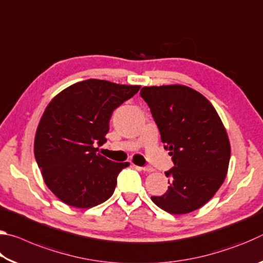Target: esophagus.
I'll list each match as a JSON object with an SVG mask.
<instances>
[{
	"label": "esophagus",
	"mask_w": 263,
	"mask_h": 263,
	"mask_svg": "<svg viewBox=\"0 0 263 263\" xmlns=\"http://www.w3.org/2000/svg\"><path fill=\"white\" fill-rule=\"evenodd\" d=\"M137 168H139V169H141V171H144V172H147V173H152V172H154V169H153V167H151V166H144V167H137Z\"/></svg>",
	"instance_id": "1"
}]
</instances>
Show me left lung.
Segmentation results:
<instances>
[{
	"mask_svg": "<svg viewBox=\"0 0 263 263\" xmlns=\"http://www.w3.org/2000/svg\"><path fill=\"white\" fill-rule=\"evenodd\" d=\"M164 149L174 167L164 173L168 190L152 201L173 215L195 211L210 201L224 182L231 157L228 133L216 109L189 87H144Z\"/></svg>",
	"mask_w": 263,
	"mask_h": 263,
	"instance_id": "1",
	"label": "left lung"
}]
</instances>
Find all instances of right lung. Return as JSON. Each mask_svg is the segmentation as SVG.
Instances as JSON below:
<instances>
[{
	"label": "right lung",
	"instance_id": "obj_1",
	"mask_svg": "<svg viewBox=\"0 0 263 263\" xmlns=\"http://www.w3.org/2000/svg\"><path fill=\"white\" fill-rule=\"evenodd\" d=\"M140 86L89 79L58 94L44 112L34 138V157L53 194L70 206L88 209L114 194L117 176L128 162L97 153L106 141L114 110Z\"/></svg>",
	"mask_w": 263,
	"mask_h": 263
}]
</instances>
